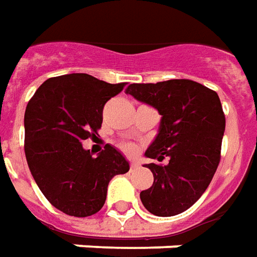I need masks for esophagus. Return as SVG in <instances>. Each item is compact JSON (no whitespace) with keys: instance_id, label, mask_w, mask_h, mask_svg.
<instances>
[{"instance_id":"34e87169","label":"esophagus","mask_w":257,"mask_h":257,"mask_svg":"<svg viewBox=\"0 0 257 257\" xmlns=\"http://www.w3.org/2000/svg\"><path fill=\"white\" fill-rule=\"evenodd\" d=\"M129 167H131V170H136V168L139 167V164H138V163H135V161H134V163H131V166H129Z\"/></svg>"}]
</instances>
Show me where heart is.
<instances>
[{
    "mask_svg": "<svg viewBox=\"0 0 257 257\" xmlns=\"http://www.w3.org/2000/svg\"><path fill=\"white\" fill-rule=\"evenodd\" d=\"M118 146H119V149H121L125 154L136 153V146H135L134 143H129V142H121Z\"/></svg>",
    "mask_w": 257,
    "mask_h": 257,
    "instance_id": "1",
    "label": "heart"
}]
</instances>
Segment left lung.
Returning <instances> with one entry per match:
<instances>
[{"label":"left lung","mask_w":257,"mask_h":257,"mask_svg":"<svg viewBox=\"0 0 257 257\" xmlns=\"http://www.w3.org/2000/svg\"><path fill=\"white\" fill-rule=\"evenodd\" d=\"M126 94L163 115L146 156L170 159L167 166H146L154 182L141 192L142 203L154 216H177L196 203L216 174L225 129L221 101L216 91L189 79L134 83Z\"/></svg>","instance_id":"1"}]
</instances>
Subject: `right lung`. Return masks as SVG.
Segmentation results:
<instances>
[{
	"mask_svg": "<svg viewBox=\"0 0 257 257\" xmlns=\"http://www.w3.org/2000/svg\"><path fill=\"white\" fill-rule=\"evenodd\" d=\"M126 83H107L87 73L47 79L25 111V154L43 195L68 216L89 217L101 209L112 177L129 171L110 145L97 157L82 142L97 134L103 108Z\"/></svg>",
	"mask_w": 257,
	"mask_h": 257,
	"instance_id": "1",
	"label": "right lung"
}]
</instances>
